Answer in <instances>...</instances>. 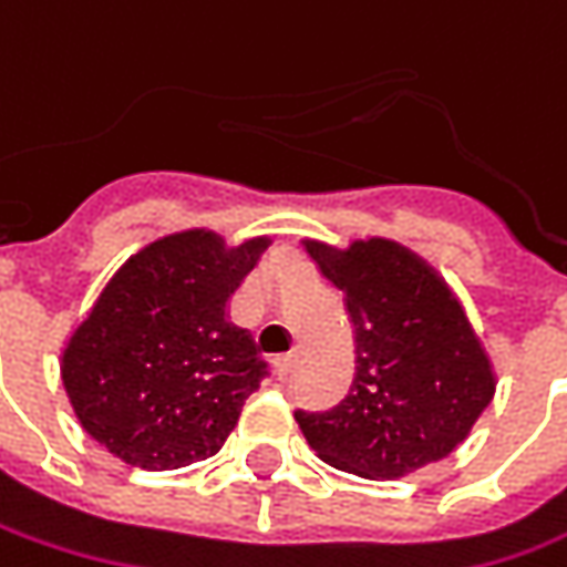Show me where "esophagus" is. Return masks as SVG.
I'll return each mask as SVG.
<instances>
[{"label": "esophagus", "instance_id": "obj_1", "mask_svg": "<svg viewBox=\"0 0 567 567\" xmlns=\"http://www.w3.org/2000/svg\"><path fill=\"white\" fill-rule=\"evenodd\" d=\"M290 369H293V353H284V357H277V360H274V372H277L280 379H287V375H290Z\"/></svg>", "mask_w": 567, "mask_h": 567}]
</instances>
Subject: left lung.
<instances>
[{"label": "left lung", "mask_w": 567, "mask_h": 567, "mask_svg": "<svg viewBox=\"0 0 567 567\" xmlns=\"http://www.w3.org/2000/svg\"><path fill=\"white\" fill-rule=\"evenodd\" d=\"M306 251L343 293L357 343L347 398L324 413L296 410L306 442L324 464L365 480H398L447 457L495 394L457 296L391 239L350 249L306 243Z\"/></svg>", "instance_id": "8db88e82"}]
</instances>
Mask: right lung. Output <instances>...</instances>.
<instances>
[{
    "label": "right lung",
    "instance_id": "right-lung-1",
    "mask_svg": "<svg viewBox=\"0 0 567 567\" xmlns=\"http://www.w3.org/2000/svg\"><path fill=\"white\" fill-rule=\"evenodd\" d=\"M271 239L227 249L186 229L132 255L62 353V384L84 432L142 470H179L217 454L243 403L268 375L229 296Z\"/></svg>",
    "mask_w": 567,
    "mask_h": 567
}]
</instances>
